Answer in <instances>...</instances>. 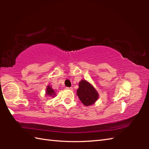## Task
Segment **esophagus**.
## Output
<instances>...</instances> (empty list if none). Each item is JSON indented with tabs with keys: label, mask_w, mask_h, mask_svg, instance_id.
Segmentation results:
<instances>
[{
	"label": "esophagus",
	"mask_w": 149,
	"mask_h": 149,
	"mask_svg": "<svg viewBox=\"0 0 149 149\" xmlns=\"http://www.w3.org/2000/svg\"><path fill=\"white\" fill-rule=\"evenodd\" d=\"M66 89H68V90H72V87H66Z\"/></svg>",
	"instance_id": "34e87169"
}]
</instances>
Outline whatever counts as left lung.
Segmentation results:
<instances>
[{
	"label": "left lung",
	"mask_w": 149,
	"mask_h": 149,
	"mask_svg": "<svg viewBox=\"0 0 149 149\" xmlns=\"http://www.w3.org/2000/svg\"><path fill=\"white\" fill-rule=\"evenodd\" d=\"M76 94L81 102L86 107L94 104L99 97V93L93 85L85 79L79 81Z\"/></svg>",
	"instance_id": "1"
}]
</instances>
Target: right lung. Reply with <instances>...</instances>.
<instances>
[{
  "label": "right lung",
  "instance_id": "1",
  "mask_svg": "<svg viewBox=\"0 0 149 149\" xmlns=\"http://www.w3.org/2000/svg\"><path fill=\"white\" fill-rule=\"evenodd\" d=\"M46 95H49L50 97H56V93L54 91V89H52V87L50 85H47V89H46Z\"/></svg>",
  "mask_w": 149,
  "mask_h": 149
}]
</instances>
